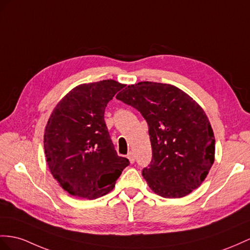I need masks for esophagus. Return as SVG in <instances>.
<instances>
[{"label": "esophagus", "instance_id": "1", "mask_svg": "<svg viewBox=\"0 0 250 250\" xmlns=\"http://www.w3.org/2000/svg\"><path fill=\"white\" fill-rule=\"evenodd\" d=\"M126 157L129 158V161H130L131 164H133L134 162H135V155H134L133 152H129V154L126 155Z\"/></svg>", "mask_w": 250, "mask_h": 250}]
</instances>
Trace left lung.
I'll list each match as a JSON object with an SVG mask.
<instances>
[{"label": "left lung", "instance_id": "8db88e82", "mask_svg": "<svg viewBox=\"0 0 250 250\" xmlns=\"http://www.w3.org/2000/svg\"><path fill=\"white\" fill-rule=\"evenodd\" d=\"M116 98L136 108L149 126L152 159L143 175L156 194L183 197L201 186L214 162L215 140L203 108L171 84L144 81Z\"/></svg>", "mask_w": 250, "mask_h": 250}]
</instances>
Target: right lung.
<instances>
[{"instance_id":"1","label":"right lung","mask_w":250,"mask_h":250,"mask_svg":"<svg viewBox=\"0 0 250 250\" xmlns=\"http://www.w3.org/2000/svg\"><path fill=\"white\" fill-rule=\"evenodd\" d=\"M124 86L114 80L78 85L50 115L44 133L46 161L70 195L88 200L105 195L130 165L118 156L104 121L106 104Z\"/></svg>"}]
</instances>
